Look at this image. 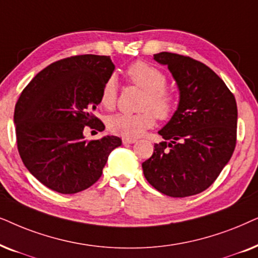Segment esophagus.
Listing matches in <instances>:
<instances>
[{
	"mask_svg": "<svg viewBox=\"0 0 258 258\" xmlns=\"http://www.w3.org/2000/svg\"><path fill=\"white\" fill-rule=\"evenodd\" d=\"M137 142V139H135V138H122V144H133V143H136Z\"/></svg>",
	"mask_w": 258,
	"mask_h": 258,
	"instance_id": "esophagus-1",
	"label": "esophagus"
}]
</instances>
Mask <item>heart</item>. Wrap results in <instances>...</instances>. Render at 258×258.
Returning a JSON list of instances; mask_svg holds the SVG:
<instances>
[{
  "instance_id": "heart-1",
  "label": "heart",
  "mask_w": 258,
  "mask_h": 258,
  "mask_svg": "<svg viewBox=\"0 0 258 258\" xmlns=\"http://www.w3.org/2000/svg\"><path fill=\"white\" fill-rule=\"evenodd\" d=\"M126 78L133 85L144 89L139 108L142 112L130 114L119 113L107 120V128L113 135L123 138H137L151 128L158 119H169L177 108V98L166 88L167 77L159 68L152 64L136 61L127 67ZM118 99V85L114 77L105 81L100 92V105L106 109H113Z\"/></svg>"
}]
</instances>
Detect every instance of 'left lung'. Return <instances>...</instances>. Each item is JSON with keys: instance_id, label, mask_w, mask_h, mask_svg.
Returning <instances> with one entry per match:
<instances>
[{"instance_id": "8db88e82", "label": "left lung", "mask_w": 258, "mask_h": 258, "mask_svg": "<svg viewBox=\"0 0 258 258\" xmlns=\"http://www.w3.org/2000/svg\"><path fill=\"white\" fill-rule=\"evenodd\" d=\"M153 59L166 64L179 88V105L159 131L143 163L144 176L170 197L201 194L212 185L231 158L237 139V104L224 81L201 61L161 51Z\"/></svg>"}]
</instances>
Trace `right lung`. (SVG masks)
Instances as JSON below:
<instances>
[{"label": "right lung", "instance_id": "obj_1", "mask_svg": "<svg viewBox=\"0 0 258 258\" xmlns=\"http://www.w3.org/2000/svg\"><path fill=\"white\" fill-rule=\"evenodd\" d=\"M114 71L111 57L75 55L50 63L23 89L15 105L17 150L30 173L50 190L72 195L102 174L119 137L85 140L86 126L104 131L93 114Z\"/></svg>", "mask_w": 258, "mask_h": 258}]
</instances>
